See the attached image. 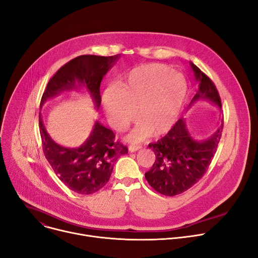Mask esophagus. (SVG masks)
<instances>
[{"instance_id": "esophagus-1", "label": "esophagus", "mask_w": 258, "mask_h": 258, "mask_svg": "<svg viewBox=\"0 0 258 258\" xmlns=\"http://www.w3.org/2000/svg\"><path fill=\"white\" fill-rule=\"evenodd\" d=\"M141 149H143L142 146H137V145H130L129 146V151L130 152H136V151L141 150Z\"/></svg>"}]
</instances>
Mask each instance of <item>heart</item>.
Wrapping results in <instances>:
<instances>
[{"instance_id":"heart-1","label":"heart","mask_w":258,"mask_h":258,"mask_svg":"<svg viewBox=\"0 0 258 258\" xmlns=\"http://www.w3.org/2000/svg\"><path fill=\"white\" fill-rule=\"evenodd\" d=\"M186 95V81L179 72L149 64L132 69L116 90L106 89L101 101L109 124L118 130L132 120L135 110L138 121L127 141L136 144L152 132L161 135L168 131L183 108Z\"/></svg>"}]
</instances>
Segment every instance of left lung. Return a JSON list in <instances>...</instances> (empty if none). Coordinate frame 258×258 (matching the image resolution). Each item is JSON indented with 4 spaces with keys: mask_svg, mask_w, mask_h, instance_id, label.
<instances>
[{
    "mask_svg": "<svg viewBox=\"0 0 258 258\" xmlns=\"http://www.w3.org/2000/svg\"><path fill=\"white\" fill-rule=\"evenodd\" d=\"M189 65L198 84L189 107L208 101L221 109V99L213 82L193 63L189 62ZM222 129L223 120L209 138L197 141L191 136L185 118H180L164 137L149 145L156 156L152 168L145 174L151 187L165 196L181 194L191 188L202 179L211 164Z\"/></svg>",
    "mask_w": 258,
    "mask_h": 258,
    "instance_id": "obj_1",
    "label": "left lung"
}]
</instances>
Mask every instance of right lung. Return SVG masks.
<instances>
[{"label":"right lung","instance_id":"add662e5","mask_svg":"<svg viewBox=\"0 0 258 258\" xmlns=\"http://www.w3.org/2000/svg\"><path fill=\"white\" fill-rule=\"evenodd\" d=\"M118 58L120 54H84L73 58L50 78L41 99L40 109L48 99L58 94L85 88L98 110L101 104L100 84ZM39 129L48 163L58 179L78 194H93L104 187L117 158L128 153L127 147L114 141L113 132L98 121L86 142L78 148H66L53 142L46 131L41 113H39Z\"/></svg>","mask_w":258,"mask_h":258}]
</instances>
